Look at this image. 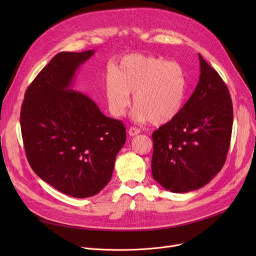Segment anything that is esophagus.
<instances>
[{"instance_id":"obj_1","label":"esophagus","mask_w":256,"mask_h":256,"mask_svg":"<svg viewBox=\"0 0 256 256\" xmlns=\"http://www.w3.org/2000/svg\"><path fill=\"white\" fill-rule=\"evenodd\" d=\"M128 132L130 136L134 137V136H137L138 134H140V130H138L137 128H130Z\"/></svg>"}]
</instances>
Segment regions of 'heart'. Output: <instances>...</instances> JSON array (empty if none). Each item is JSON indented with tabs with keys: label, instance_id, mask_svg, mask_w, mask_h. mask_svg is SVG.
<instances>
[{
	"label": "heart",
	"instance_id": "heart-1",
	"mask_svg": "<svg viewBox=\"0 0 256 256\" xmlns=\"http://www.w3.org/2000/svg\"><path fill=\"white\" fill-rule=\"evenodd\" d=\"M188 82L184 70L178 62L163 57L128 55L116 68L108 70L104 93L110 112L122 116L134 93L135 116L150 120L156 126L166 124L182 110Z\"/></svg>",
	"mask_w": 256,
	"mask_h": 256
}]
</instances>
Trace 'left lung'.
<instances>
[{
    "label": "left lung",
    "mask_w": 256,
    "mask_h": 256,
    "mask_svg": "<svg viewBox=\"0 0 256 256\" xmlns=\"http://www.w3.org/2000/svg\"><path fill=\"white\" fill-rule=\"evenodd\" d=\"M199 56V82L180 115L152 134L154 178L173 193L200 189L222 169L230 150L232 102L222 78Z\"/></svg>",
    "instance_id": "1"
}]
</instances>
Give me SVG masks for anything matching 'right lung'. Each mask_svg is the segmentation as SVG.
Listing matches in <instances>:
<instances>
[{"label": "right lung", "mask_w": 256, "mask_h": 256, "mask_svg": "<svg viewBox=\"0 0 256 256\" xmlns=\"http://www.w3.org/2000/svg\"><path fill=\"white\" fill-rule=\"evenodd\" d=\"M94 50L57 54L24 93L20 128L26 158L42 180L86 198L110 182L126 140L122 121L104 116L85 94L68 89Z\"/></svg>", "instance_id": "add662e5"}]
</instances>
